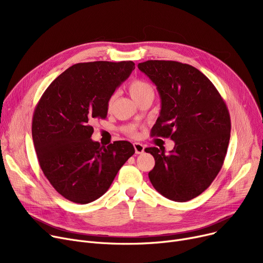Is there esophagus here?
I'll return each instance as SVG.
<instances>
[{
  "label": "esophagus",
  "mask_w": 263,
  "mask_h": 263,
  "mask_svg": "<svg viewBox=\"0 0 263 263\" xmlns=\"http://www.w3.org/2000/svg\"><path fill=\"white\" fill-rule=\"evenodd\" d=\"M133 146H134L135 154H136V155H141V154L144 153L145 147H144V145H142L141 143H134Z\"/></svg>",
  "instance_id": "esophagus-1"
}]
</instances>
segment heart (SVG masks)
Segmentation results:
<instances>
[{
    "instance_id": "heart-1",
    "label": "heart",
    "mask_w": 263,
    "mask_h": 263,
    "mask_svg": "<svg viewBox=\"0 0 263 263\" xmlns=\"http://www.w3.org/2000/svg\"><path fill=\"white\" fill-rule=\"evenodd\" d=\"M129 92L135 101H139L141 98H143V97H145L147 95H154V88L151 87V85L146 81L141 80V79H135L129 84ZM114 99H115V96H112L108 99V101H107L108 108L112 107ZM126 131L130 135L135 134V129L133 127L127 128Z\"/></svg>"
}]
</instances>
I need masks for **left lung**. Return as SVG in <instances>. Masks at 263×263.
Instances as JSON below:
<instances>
[{
	"label": "left lung",
	"mask_w": 263,
	"mask_h": 263,
	"mask_svg": "<svg viewBox=\"0 0 263 263\" xmlns=\"http://www.w3.org/2000/svg\"><path fill=\"white\" fill-rule=\"evenodd\" d=\"M137 67L161 98L151 131L175 142L167 155L161 148L145 149L156 161L150 182L171 200H191L210 186L223 166L231 129L227 106L212 82L191 65L147 61Z\"/></svg>",
	"instance_id": "obj_1"
}]
</instances>
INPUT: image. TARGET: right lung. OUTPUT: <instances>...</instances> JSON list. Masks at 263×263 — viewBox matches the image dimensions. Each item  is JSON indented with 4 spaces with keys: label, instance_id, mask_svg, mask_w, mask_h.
<instances>
[{
    "label": "right lung",
    "instance_id": "1",
    "mask_svg": "<svg viewBox=\"0 0 263 263\" xmlns=\"http://www.w3.org/2000/svg\"><path fill=\"white\" fill-rule=\"evenodd\" d=\"M135 65L80 63L55 79L36 105L32 136L38 162L60 194L85 204L101 197L118 171L134 155L131 143L101 146L90 137L91 123L107 115V101Z\"/></svg>",
    "mask_w": 263,
    "mask_h": 263
}]
</instances>
